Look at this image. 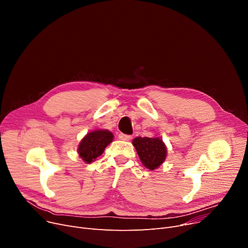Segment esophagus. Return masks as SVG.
I'll list each match as a JSON object with an SVG mask.
<instances>
[{
	"mask_svg": "<svg viewBox=\"0 0 248 248\" xmlns=\"http://www.w3.org/2000/svg\"><path fill=\"white\" fill-rule=\"evenodd\" d=\"M119 139H120V140H129L132 139V136L125 135V134H123V133H120V134H119Z\"/></svg>",
	"mask_w": 248,
	"mask_h": 248,
	"instance_id": "esophagus-1",
	"label": "esophagus"
}]
</instances>
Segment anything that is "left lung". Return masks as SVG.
<instances>
[{
    "label": "left lung",
    "instance_id": "8db88e82",
    "mask_svg": "<svg viewBox=\"0 0 248 248\" xmlns=\"http://www.w3.org/2000/svg\"><path fill=\"white\" fill-rule=\"evenodd\" d=\"M133 144L138 152L140 162L150 170H155L165 161L167 149L159 138H136Z\"/></svg>",
    "mask_w": 248,
    "mask_h": 248
}]
</instances>
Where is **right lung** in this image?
I'll return each instance as SVG.
<instances>
[{"mask_svg": "<svg viewBox=\"0 0 248 248\" xmlns=\"http://www.w3.org/2000/svg\"><path fill=\"white\" fill-rule=\"evenodd\" d=\"M113 135L108 131H93L88 133L78 146V153L85 163H91L103 153L112 141Z\"/></svg>", "mask_w": 248, "mask_h": 248, "instance_id": "1", "label": "right lung"}]
</instances>
